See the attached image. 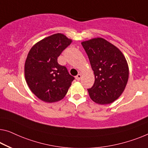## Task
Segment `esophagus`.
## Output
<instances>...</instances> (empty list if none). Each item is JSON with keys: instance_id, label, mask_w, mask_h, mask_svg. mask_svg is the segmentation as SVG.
<instances>
[{"instance_id": "1", "label": "esophagus", "mask_w": 148, "mask_h": 148, "mask_svg": "<svg viewBox=\"0 0 148 148\" xmlns=\"http://www.w3.org/2000/svg\"><path fill=\"white\" fill-rule=\"evenodd\" d=\"M76 79L77 80H80L81 79V74H78L77 76H76Z\"/></svg>"}]
</instances>
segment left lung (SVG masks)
<instances>
[{"mask_svg":"<svg viewBox=\"0 0 148 148\" xmlns=\"http://www.w3.org/2000/svg\"><path fill=\"white\" fill-rule=\"evenodd\" d=\"M89 58L95 82L88 89L90 98L98 104L114 102L126 86L129 78L127 60L121 50L102 38L82 42Z\"/></svg>","mask_w":148,"mask_h":148,"instance_id":"left-lung-1","label":"left lung"}]
</instances>
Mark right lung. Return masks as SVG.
<instances>
[{
	"label": "right lung",
	"instance_id": "add662e5",
	"mask_svg": "<svg viewBox=\"0 0 148 148\" xmlns=\"http://www.w3.org/2000/svg\"><path fill=\"white\" fill-rule=\"evenodd\" d=\"M72 40L61 33L46 37L30 48L25 64V80L33 94L45 102L64 98L74 78L59 64L58 57Z\"/></svg>",
	"mask_w": 148,
	"mask_h": 148
}]
</instances>
